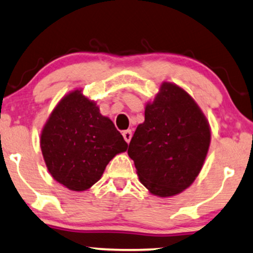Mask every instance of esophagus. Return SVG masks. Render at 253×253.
<instances>
[{
  "label": "esophagus",
  "mask_w": 253,
  "mask_h": 253,
  "mask_svg": "<svg viewBox=\"0 0 253 253\" xmlns=\"http://www.w3.org/2000/svg\"><path fill=\"white\" fill-rule=\"evenodd\" d=\"M122 135H123L124 141H126V143H129L130 139H131V137H132V132H131V130H126V131L122 132Z\"/></svg>",
  "instance_id": "34e87169"
}]
</instances>
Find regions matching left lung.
I'll use <instances>...</instances> for the list:
<instances>
[{
  "instance_id": "8db88e82",
  "label": "left lung",
  "mask_w": 253,
  "mask_h": 253,
  "mask_svg": "<svg viewBox=\"0 0 253 253\" xmlns=\"http://www.w3.org/2000/svg\"><path fill=\"white\" fill-rule=\"evenodd\" d=\"M210 144L209 120L194 98L181 86L163 82L145 104L144 122L136 127L127 155L149 193L169 198L194 182Z\"/></svg>"
}]
</instances>
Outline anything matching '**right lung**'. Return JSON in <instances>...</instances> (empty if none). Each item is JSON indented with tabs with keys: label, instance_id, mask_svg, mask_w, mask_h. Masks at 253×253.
<instances>
[{
	"label": "right lung",
	"instance_id": "right-lung-1",
	"mask_svg": "<svg viewBox=\"0 0 253 253\" xmlns=\"http://www.w3.org/2000/svg\"><path fill=\"white\" fill-rule=\"evenodd\" d=\"M40 147L53 179L73 192L91 188L108 163L127 149L112 121L83 88L68 92L52 110L41 129Z\"/></svg>",
	"mask_w": 253,
	"mask_h": 253
}]
</instances>
